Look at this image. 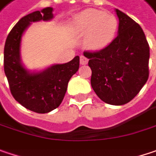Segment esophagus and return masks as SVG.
<instances>
[{
    "label": "esophagus",
    "instance_id": "34e87169",
    "mask_svg": "<svg viewBox=\"0 0 156 156\" xmlns=\"http://www.w3.org/2000/svg\"><path fill=\"white\" fill-rule=\"evenodd\" d=\"M88 62H89V59H88L86 57L81 56V58H80V63H81V65H86V64H88Z\"/></svg>",
    "mask_w": 156,
    "mask_h": 156
}]
</instances>
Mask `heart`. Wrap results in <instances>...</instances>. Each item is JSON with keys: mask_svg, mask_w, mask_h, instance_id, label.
Listing matches in <instances>:
<instances>
[{"mask_svg": "<svg viewBox=\"0 0 156 156\" xmlns=\"http://www.w3.org/2000/svg\"><path fill=\"white\" fill-rule=\"evenodd\" d=\"M117 27L118 21L114 15L95 9H88L75 15L70 25L73 33L85 34L84 46L90 50H100L109 45Z\"/></svg>", "mask_w": 156, "mask_h": 156, "instance_id": "1", "label": "heart"}]
</instances>
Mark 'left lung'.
<instances>
[{
	"mask_svg": "<svg viewBox=\"0 0 156 156\" xmlns=\"http://www.w3.org/2000/svg\"><path fill=\"white\" fill-rule=\"evenodd\" d=\"M118 35L106 48L84 51L91 69L90 83L104 102L122 106L132 100L149 76V45L141 27L115 9Z\"/></svg>",
	"mask_w": 156,
	"mask_h": 156,
	"instance_id": "8db88e82",
	"label": "left lung"
}]
</instances>
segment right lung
<instances>
[{"label":"right lung","mask_w":156,"mask_h":156,"mask_svg":"<svg viewBox=\"0 0 156 156\" xmlns=\"http://www.w3.org/2000/svg\"><path fill=\"white\" fill-rule=\"evenodd\" d=\"M52 11L48 7L22 17L9 32L4 46V72L10 92L19 104L38 114L49 113L59 106L68 82L80 66L78 56L39 73H29L21 64L20 43L25 30L32 22L50 20Z\"/></svg>","instance_id":"1"}]
</instances>
